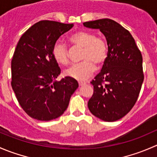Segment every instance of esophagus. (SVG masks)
Wrapping results in <instances>:
<instances>
[{"label":"esophagus","mask_w":157,"mask_h":157,"mask_svg":"<svg viewBox=\"0 0 157 157\" xmlns=\"http://www.w3.org/2000/svg\"><path fill=\"white\" fill-rule=\"evenodd\" d=\"M86 82H79V85H80V86H84V85H86Z\"/></svg>","instance_id":"esophagus-1"}]
</instances>
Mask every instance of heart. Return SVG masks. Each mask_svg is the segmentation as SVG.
Segmentation results:
<instances>
[{
    "label": "heart",
    "mask_w": 157,
    "mask_h": 157,
    "mask_svg": "<svg viewBox=\"0 0 157 157\" xmlns=\"http://www.w3.org/2000/svg\"><path fill=\"white\" fill-rule=\"evenodd\" d=\"M70 42L82 47L81 59L83 61L74 64L65 71V75L80 81L90 78L96 71V65L103 64L108 55V44L102 37L89 31H79L71 35ZM52 54L55 61L66 65L69 62L68 48L63 42L58 41L54 45Z\"/></svg>",
    "instance_id": "obj_1"
}]
</instances>
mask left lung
Wrapping results in <instances>:
<instances>
[{
  "label": "left lung",
  "mask_w": 157,
  "mask_h": 157,
  "mask_svg": "<svg viewBox=\"0 0 157 157\" xmlns=\"http://www.w3.org/2000/svg\"><path fill=\"white\" fill-rule=\"evenodd\" d=\"M99 29L108 44V55L100 72L91 81V113L105 121L123 118L135 105L143 83V58L129 31L110 19L85 22Z\"/></svg>",
  "instance_id": "1"
}]
</instances>
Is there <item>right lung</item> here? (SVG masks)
Masks as SVG:
<instances>
[{
  "label": "right lung",
  "instance_id": "obj_1",
  "mask_svg": "<svg viewBox=\"0 0 157 157\" xmlns=\"http://www.w3.org/2000/svg\"><path fill=\"white\" fill-rule=\"evenodd\" d=\"M74 24L42 20L23 34L11 61V86L20 106L31 118L51 121L61 116L77 87L75 79H55L61 68L52 54L58 38Z\"/></svg>",
  "mask_w": 157,
  "mask_h": 157
}]
</instances>
